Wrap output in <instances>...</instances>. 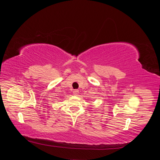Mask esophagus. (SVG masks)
Wrapping results in <instances>:
<instances>
[{
  "label": "esophagus",
  "mask_w": 160,
  "mask_h": 160,
  "mask_svg": "<svg viewBox=\"0 0 160 160\" xmlns=\"http://www.w3.org/2000/svg\"><path fill=\"white\" fill-rule=\"evenodd\" d=\"M73 94H74L75 95H77V94H79V90H78V89H75V90L73 91Z\"/></svg>",
  "instance_id": "esophagus-1"
}]
</instances>
